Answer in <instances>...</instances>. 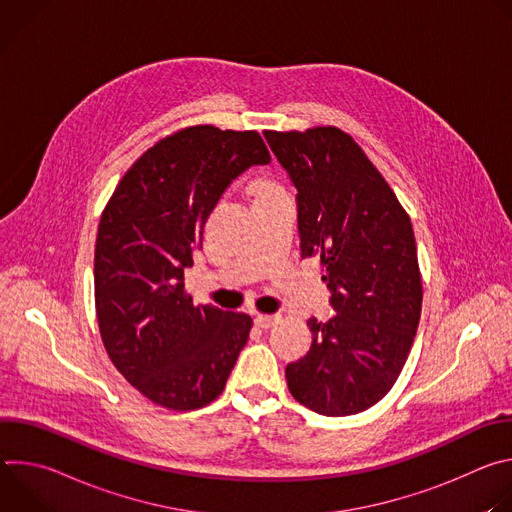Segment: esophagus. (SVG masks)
Returning a JSON list of instances; mask_svg holds the SVG:
<instances>
[{
	"mask_svg": "<svg viewBox=\"0 0 512 512\" xmlns=\"http://www.w3.org/2000/svg\"><path fill=\"white\" fill-rule=\"evenodd\" d=\"M277 322H279V316H265V314H257V316H255V324H257L259 328H263V330L273 328Z\"/></svg>",
	"mask_w": 512,
	"mask_h": 512,
	"instance_id": "1",
	"label": "esophagus"
}]
</instances>
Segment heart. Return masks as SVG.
<instances>
[{"label":"heart","mask_w":512,"mask_h":512,"mask_svg":"<svg viewBox=\"0 0 512 512\" xmlns=\"http://www.w3.org/2000/svg\"><path fill=\"white\" fill-rule=\"evenodd\" d=\"M253 192H255V198H261V196L279 194V192H283V188H281L275 180L259 178V180H255V184H253Z\"/></svg>","instance_id":"heart-1"}]
</instances>
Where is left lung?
<instances>
[{
  "label": "left lung",
  "mask_w": 512,
  "mask_h": 512,
  "mask_svg": "<svg viewBox=\"0 0 512 512\" xmlns=\"http://www.w3.org/2000/svg\"><path fill=\"white\" fill-rule=\"evenodd\" d=\"M298 188L302 257H318L336 316L308 320L312 346L289 362V393L308 409L342 417L379 403L409 356L421 316V273L409 214L338 127L265 131Z\"/></svg>",
  "instance_id": "obj_1"
}]
</instances>
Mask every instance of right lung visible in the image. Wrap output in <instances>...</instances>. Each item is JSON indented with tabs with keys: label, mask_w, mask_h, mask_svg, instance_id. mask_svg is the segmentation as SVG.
<instances>
[{
	"label": "right lung",
	"mask_w": 512,
	"mask_h": 512,
	"mask_svg": "<svg viewBox=\"0 0 512 512\" xmlns=\"http://www.w3.org/2000/svg\"><path fill=\"white\" fill-rule=\"evenodd\" d=\"M271 156L257 131L194 125L145 152L99 223L95 306L115 369L152 403L192 411L223 393L251 316L194 306L184 273L229 184Z\"/></svg>",
	"instance_id": "1"
}]
</instances>
